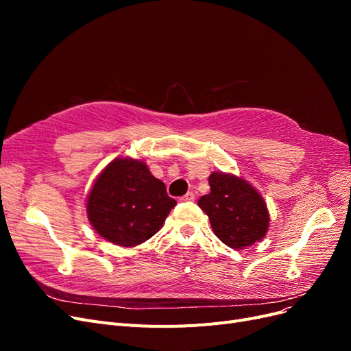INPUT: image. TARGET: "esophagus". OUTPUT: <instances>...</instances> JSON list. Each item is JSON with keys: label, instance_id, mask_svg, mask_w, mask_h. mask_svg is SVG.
Listing matches in <instances>:
<instances>
[{"label": "esophagus", "instance_id": "obj_1", "mask_svg": "<svg viewBox=\"0 0 351 351\" xmlns=\"http://www.w3.org/2000/svg\"><path fill=\"white\" fill-rule=\"evenodd\" d=\"M193 200H195V195L192 192H189L184 196L180 197V202H193Z\"/></svg>", "mask_w": 351, "mask_h": 351}]
</instances>
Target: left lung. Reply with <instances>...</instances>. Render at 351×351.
<instances>
[{"label":"left lung","instance_id":"1","mask_svg":"<svg viewBox=\"0 0 351 351\" xmlns=\"http://www.w3.org/2000/svg\"><path fill=\"white\" fill-rule=\"evenodd\" d=\"M210 193L202 196L199 208L209 217L215 236L232 249H244L262 240L269 226L268 208L258 190L246 180L212 173Z\"/></svg>","mask_w":351,"mask_h":351}]
</instances>
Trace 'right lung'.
Segmentation results:
<instances>
[{
  "mask_svg": "<svg viewBox=\"0 0 351 351\" xmlns=\"http://www.w3.org/2000/svg\"><path fill=\"white\" fill-rule=\"evenodd\" d=\"M176 205L165 184L151 174L145 162L117 158L95 182L86 210L99 236L133 247L158 232Z\"/></svg>",
  "mask_w": 351,
  "mask_h": 351,
  "instance_id": "add662e5",
  "label": "right lung"
}]
</instances>
